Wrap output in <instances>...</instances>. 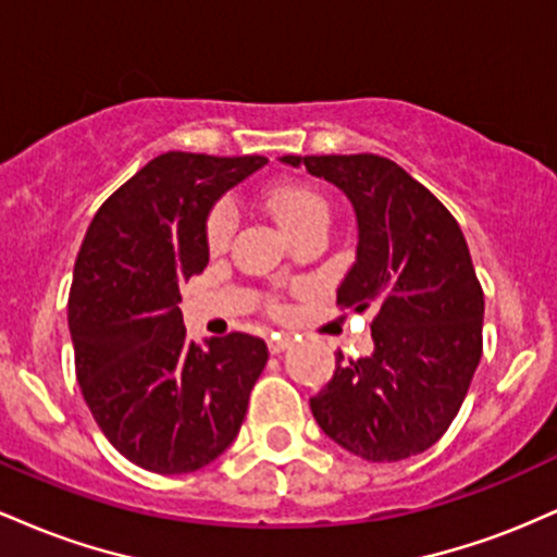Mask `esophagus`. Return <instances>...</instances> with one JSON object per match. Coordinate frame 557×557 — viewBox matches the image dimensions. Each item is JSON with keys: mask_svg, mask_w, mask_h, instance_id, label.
I'll return each instance as SVG.
<instances>
[{"mask_svg": "<svg viewBox=\"0 0 557 557\" xmlns=\"http://www.w3.org/2000/svg\"><path fill=\"white\" fill-rule=\"evenodd\" d=\"M293 337L285 335V332H274V335H270V341H267V345H270V354H283L285 348H290Z\"/></svg>", "mask_w": 557, "mask_h": 557, "instance_id": "1", "label": "esophagus"}]
</instances>
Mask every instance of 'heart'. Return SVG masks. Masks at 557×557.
<instances>
[{
    "label": "heart",
    "mask_w": 557,
    "mask_h": 557,
    "mask_svg": "<svg viewBox=\"0 0 557 557\" xmlns=\"http://www.w3.org/2000/svg\"><path fill=\"white\" fill-rule=\"evenodd\" d=\"M267 209L277 220V225L285 230L287 235L293 230L304 227L306 222L327 220L330 209L327 201L317 194V190L306 188V185H277L267 194ZM235 227V209L233 203L220 201L212 209L207 222V243L212 251H222L230 243Z\"/></svg>",
    "instance_id": "1"
}]
</instances>
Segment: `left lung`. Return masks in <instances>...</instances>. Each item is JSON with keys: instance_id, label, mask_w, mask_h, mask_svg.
Masks as SVG:
<instances>
[{"instance_id": "8db88e82", "label": "left lung", "mask_w": 557, "mask_h": 557, "mask_svg": "<svg viewBox=\"0 0 557 557\" xmlns=\"http://www.w3.org/2000/svg\"><path fill=\"white\" fill-rule=\"evenodd\" d=\"M341 188L359 227L341 309L374 306V350L345 361L311 398L330 440L363 461H403L443 437L482 359L484 293L443 203L376 154L280 157Z\"/></svg>"}]
</instances>
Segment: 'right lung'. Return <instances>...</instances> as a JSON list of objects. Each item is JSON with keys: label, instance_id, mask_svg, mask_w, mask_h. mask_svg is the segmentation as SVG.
I'll return each mask as SVG.
<instances>
[{"label": "right lung", "instance_id": "obj_1", "mask_svg": "<svg viewBox=\"0 0 557 557\" xmlns=\"http://www.w3.org/2000/svg\"><path fill=\"white\" fill-rule=\"evenodd\" d=\"M264 157L168 151L101 203L67 304L81 393L120 453L154 474H188L238 437L267 367L261 337L188 341L181 283L209 261L207 220Z\"/></svg>", "mask_w": 557, "mask_h": 557}]
</instances>
